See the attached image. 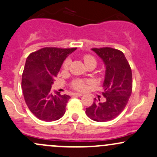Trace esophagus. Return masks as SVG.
Instances as JSON below:
<instances>
[{
	"instance_id": "1",
	"label": "esophagus",
	"mask_w": 157,
	"mask_h": 157,
	"mask_svg": "<svg viewBox=\"0 0 157 157\" xmlns=\"http://www.w3.org/2000/svg\"><path fill=\"white\" fill-rule=\"evenodd\" d=\"M73 95H75V96H82V95H83V93H78V92H76V93H74Z\"/></svg>"
}]
</instances>
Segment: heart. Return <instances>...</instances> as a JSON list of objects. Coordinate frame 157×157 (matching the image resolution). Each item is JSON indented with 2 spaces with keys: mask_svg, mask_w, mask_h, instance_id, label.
<instances>
[{
  "mask_svg": "<svg viewBox=\"0 0 157 157\" xmlns=\"http://www.w3.org/2000/svg\"><path fill=\"white\" fill-rule=\"evenodd\" d=\"M83 60L86 66L94 65L95 67L97 65V61L95 59V58L93 56L90 55V54H86V55L84 56ZM69 64H70V60L69 59L65 60V62H63V65H62L63 69L66 70V69L68 68ZM89 83H90V80L77 78L72 80L71 83V87L72 89H74V90H77V91H83V90H85L86 89L87 85Z\"/></svg>",
  "mask_w": 157,
  "mask_h": 157,
  "instance_id": "1",
  "label": "heart"
}]
</instances>
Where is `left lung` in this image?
Masks as SVG:
<instances>
[{
  "mask_svg": "<svg viewBox=\"0 0 157 157\" xmlns=\"http://www.w3.org/2000/svg\"><path fill=\"white\" fill-rule=\"evenodd\" d=\"M106 66L102 95L105 102L95 101L86 108L87 117L96 122L113 120L126 108L132 92V69L123 52L111 47L92 48Z\"/></svg>",
  "mask_w": 157,
  "mask_h": 157,
  "instance_id": "left-lung-1",
  "label": "left lung"
}]
</instances>
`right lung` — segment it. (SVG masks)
<instances>
[{"label": "right lung", "mask_w": 157, "mask_h": 157, "mask_svg": "<svg viewBox=\"0 0 157 157\" xmlns=\"http://www.w3.org/2000/svg\"><path fill=\"white\" fill-rule=\"evenodd\" d=\"M77 48L44 47L31 52L26 59L22 77L25 101L39 120L55 121L63 117L69 95L53 93L52 84L64 60Z\"/></svg>", "instance_id": "obj_1"}]
</instances>
